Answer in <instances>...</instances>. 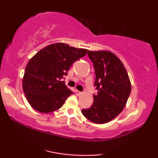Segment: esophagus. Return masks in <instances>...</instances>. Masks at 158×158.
<instances>
[{
    "instance_id": "1",
    "label": "esophagus",
    "mask_w": 158,
    "mask_h": 158,
    "mask_svg": "<svg viewBox=\"0 0 158 158\" xmlns=\"http://www.w3.org/2000/svg\"><path fill=\"white\" fill-rule=\"evenodd\" d=\"M75 94H76V95H77V96H81V95H82V92L76 90H75Z\"/></svg>"
}]
</instances>
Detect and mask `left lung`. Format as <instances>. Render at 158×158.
I'll list each match as a JSON object with an SVG mask.
<instances>
[{"label":"left lung","instance_id":"obj_1","mask_svg":"<svg viewBox=\"0 0 158 158\" xmlns=\"http://www.w3.org/2000/svg\"><path fill=\"white\" fill-rule=\"evenodd\" d=\"M88 55L94 63L98 93L94 95L91 107L82 110V114L90 122L105 124L115 118L126 106L131 82L122 62L114 53L89 50Z\"/></svg>","mask_w":158,"mask_h":158}]
</instances>
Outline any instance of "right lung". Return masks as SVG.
<instances>
[{
  "mask_svg": "<svg viewBox=\"0 0 158 158\" xmlns=\"http://www.w3.org/2000/svg\"><path fill=\"white\" fill-rule=\"evenodd\" d=\"M88 49L55 43L32 57L26 67L23 90L28 102L41 113H50L62 106L73 94L64 81L73 62L83 57Z\"/></svg>",
  "mask_w": 158,
  "mask_h": 158,
  "instance_id": "obj_1",
  "label": "right lung"
}]
</instances>
